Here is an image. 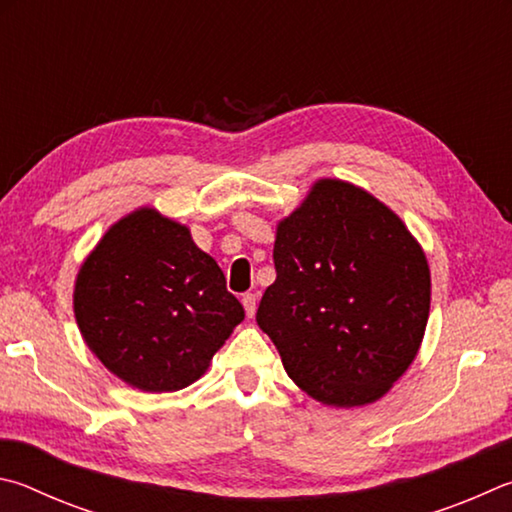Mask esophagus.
I'll list each match as a JSON object with an SVG mask.
<instances>
[{"label": "esophagus", "instance_id": "esophagus-1", "mask_svg": "<svg viewBox=\"0 0 512 512\" xmlns=\"http://www.w3.org/2000/svg\"><path fill=\"white\" fill-rule=\"evenodd\" d=\"M242 306H245L247 317H254L256 315V294H242Z\"/></svg>", "mask_w": 512, "mask_h": 512}]
</instances>
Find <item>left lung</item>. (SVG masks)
I'll list each match as a JSON object with an SVG mask.
<instances>
[{
    "mask_svg": "<svg viewBox=\"0 0 512 512\" xmlns=\"http://www.w3.org/2000/svg\"><path fill=\"white\" fill-rule=\"evenodd\" d=\"M274 267L256 321L292 382L328 407L387 396L416 360L432 301L427 256L400 215L321 177L276 224Z\"/></svg>",
    "mask_w": 512,
    "mask_h": 512,
    "instance_id": "obj_1",
    "label": "left lung"
}]
</instances>
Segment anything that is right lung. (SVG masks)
<instances>
[{
    "instance_id": "add662e5",
    "label": "right lung",
    "mask_w": 512,
    "mask_h": 512,
    "mask_svg": "<svg viewBox=\"0 0 512 512\" xmlns=\"http://www.w3.org/2000/svg\"><path fill=\"white\" fill-rule=\"evenodd\" d=\"M74 315L107 371L132 389L164 393L202 378L245 310L186 224L139 206L80 265Z\"/></svg>"
}]
</instances>
